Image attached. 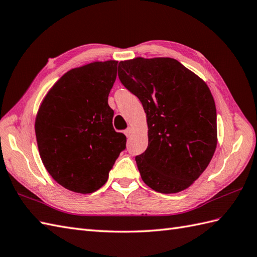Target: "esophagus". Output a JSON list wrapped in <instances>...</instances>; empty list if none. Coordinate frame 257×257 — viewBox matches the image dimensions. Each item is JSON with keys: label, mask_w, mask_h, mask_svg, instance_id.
<instances>
[{"label": "esophagus", "mask_w": 257, "mask_h": 257, "mask_svg": "<svg viewBox=\"0 0 257 257\" xmlns=\"http://www.w3.org/2000/svg\"><path fill=\"white\" fill-rule=\"evenodd\" d=\"M131 131H133V129H131L130 127H128V128L126 129V130H124V131H123V134H124V135H126L127 137H129V136L131 135Z\"/></svg>", "instance_id": "34e87169"}]
</instances>
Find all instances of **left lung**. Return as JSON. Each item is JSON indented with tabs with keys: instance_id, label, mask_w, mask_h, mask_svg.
Returning <instances> with one entry per match:
<instances>
[{
	"instance_id": "left-lung-1",
	"label": "left lung",
	"mask_w": 257,
	"mask_h": 257,
	"mask_svg": "<svg viewBox=\"0 0 257 257\" xmlns=\"http://www.w3.org/2000/svg\"><path fill=\"white\" fill-rule=\"evenodd\" d=\"M119 80L147 114V150L136 157L142 181L162 194L188 188L217 148V111L209 87L172 58L120 61Z\"/></svg>"
}]
</instances>
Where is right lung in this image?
<instances>
[{
	"label": "right lung",
	"mask_w": 257,
	"mask_h": 257,
	"mask_svg": "<svg viewBox=\"0 0 257 257\" xmlns=\"http://www.w3.org/2000/svg\"><path fill=\"white\" fill-rule=\"evenodd\" d=\"M118 61H96L68 71L47 93L36 116L41 161L58 184L74 193L96 192L126 148L112 127L108 95Z\"/></svg>",
	"instance_id": "add662e5"
}]
</instances>
